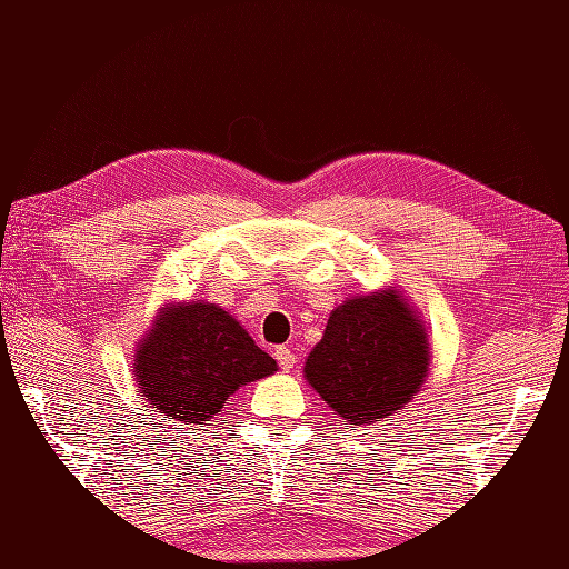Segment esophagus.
<instances>
[{"label": "esophagus", "instance_id": "esophagus-1", "mask_svg": "<svg viewBox=\"0 0 569 569\" xmlns=\"http://www.w3.org/2000/svg\"><path fill=\"white\" fill-rule=\"evenodd\" d=\"M296 352L293 349H288V347H276V361H278V367H281L283 371H291L293 367H296Z\"/></svg>", "mask_w": 569, "mask_h": 569}]
</instances>
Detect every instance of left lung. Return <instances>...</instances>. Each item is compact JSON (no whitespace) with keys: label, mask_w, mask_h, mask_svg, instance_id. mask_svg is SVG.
<instances>
[{"label":"left lung","mask_w":569,"mask_h":569,"mask_svg":"<svg viewBox=\"0 0 569 569\" xmlns=\"http://www.w3.org/2000/svg\"><path fill=\"white\" fill-rule=\"evenodd\" d=\"M428 369L426 325L401 291L386 288L330 312L303 371L349 426H371L413 401Z\"/></svg>","instance_id":"8db88e82"}]
</instances>
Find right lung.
Here are the masks:
<instances>
[{
	"label": "right lung",
	"mask_w": 569,
	"mask_h": 569,
	"mask_svg": "<svg viewBox=\"0 0 569 569\" xmlns=\"http://www.w3.org/2000/svg\"><path fill=\"white\" fill-rule=\"evenodd\" d=\"M276 359L214 303H168L134 357L139 393L168 418L202 426L239 386L269 377Z\"/></svg>",
	"instance_id": "1"
}]
</instances>
